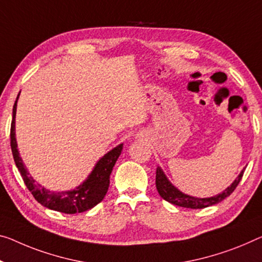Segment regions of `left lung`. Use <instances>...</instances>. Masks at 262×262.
I'll use <instances>...</instances> for the list:
<instances>
[{"label": "left lung", "instance_id": "8db88e82", "mask_svg": "<svg viewBox=\"0 0 262 262\" xmlns=\"http://www.w3.org/2000/svg\"><path fill=\"white\" fill-rule=\"evenodd\" d=\"M244 171L245 168L240 172V174L236 177V179H234V182L229 185L226 190L220 192L219 194L216 195L208 196V198H196V196L185 194L184 192L178 190V188H177L174 185L168 180L166 174H165L160 166L157 167L156 186L160 196L166 201H168V203L177 205V206L185 207V208H205V207L212 206V205L218 204L220 201H223L225 198H227V196L235 190V187L238 186V184L240 183V180L244 176Z\"/></svg>", "mask_w": 262, "mask_h": 262}]
</instances>
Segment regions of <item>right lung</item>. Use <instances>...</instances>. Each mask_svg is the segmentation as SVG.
Masks as SVG:
<instances>
[{
  "instance_id": "add662e5",
  "label": "right lung",
  "mask_w": 262,
  "mask_h": 262,
  "mask_svg": "<svg viewBox=\"0 0 262 262\" xmlns=\"http://www.w3.org/2000/svg\"><path fill=\"white\" fill-rule=\"evenodd\" d=\"M21 92V91H19ZM17 98L15 100L13 108V120H11L10 128V146L13 151L14 160L21 173L24 184L28 190L31 192L34 198L43 205L44 207L50 208L52 211H57L67 214H75V213L85 212L90 208L95 207L105 196L108 185H110V174L112 172L118 157L122 154L123 144H119L112 148L100 158L92 168V171L84 182L77 187L70 191H50L42 186L41 184L36 183V180L28 172L26 165L19 156L17 142H16V130H15V118L16 108H17Z\"/></svg>"
}]
</instances>
